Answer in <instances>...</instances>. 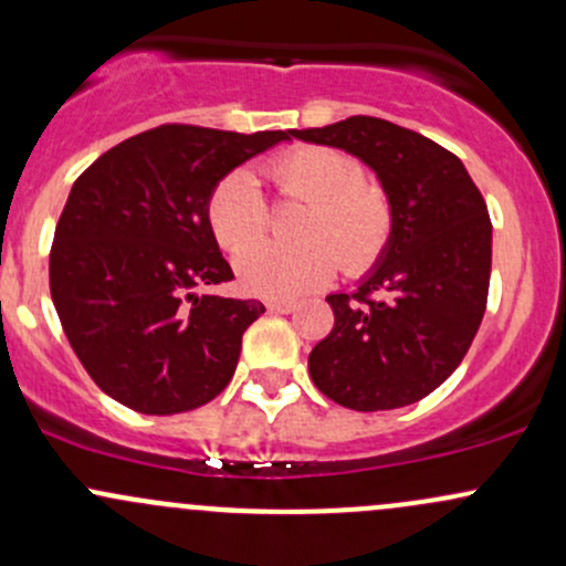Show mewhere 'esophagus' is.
Wrapping results in <instances>:
<instances>
[{"instance_id":"34e87169","label":"esophagus","mask_w":566,"mask_h":566,"mask_svg":"<svg viewBox=\"0 0 566 566\" xmlns=\"http://www.w3.org/2000/svg\"><path fill=\"white\" fill-rule=\"evenodd\" d=\"M265 306H269L271 314H293L295 312L293 301H269Z\"/></svg>"}]
</instances>
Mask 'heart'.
I'll use <instances>...</instances> for the list:
<instances>
[{
	"mask_svg": "<svg viewBox=\"0 0 566 566\" xmlns=\"http://www.w3.org/2000/svg\"><path fill=\"white\" fill-rule=\"evenodd\" d=\"M269 177L287 198L306 201L297 217V244L254 243L269 212L258 179L235 169L214 185L207 226L226 252H239L235 276L250 295L287 301L325 287L338 265L363 273L381 258L392 235V203L378 185L363 179L352 155L303 145L269 164ZM251 248L250 251L245 247Z\"/></svg>",
	"mask_w": 566,
	"mask_h": 566,
	"instance_id": "1",
	"label": "heart"
}]
</instances>
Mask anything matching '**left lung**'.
I'll use <instances>...</instances> for the list:
<instances>
[{"label":"left lung","instance_id":"1","mask_svg":"<svg viewBox=\"0 0 566 566\" xmlns=\"http://www.w3.org/2000/svg\"><path fill=\"white\" fill-rule=\"evenodd\" d=\"M290 139L354 155L392 203V235L357 293L327 295L335 325L308 354L322 395L392 411L457 370L486 312L492 220L454 153L381 117L354 115Z\"/></svg>","mask_w":566,"mask_h":566}]
</instances>
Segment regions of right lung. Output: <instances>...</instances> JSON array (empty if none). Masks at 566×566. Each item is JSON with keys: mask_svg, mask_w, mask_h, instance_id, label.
Here are the masks:
<instances>
[{"mask_svg": "<svg viewBox=\"0 0 566 566\" xmlns=\"http://www.w3.org/2000/svg\"><path fill=\"white\" fill-rule=\"evenodd\" d=\"M290 132L160 126L77 177L55 226L51 295L102 392L150 416L192 411L233 378L260 301L198 295L233 271L207 226L214 185Z\"/></svg>", "mask_w": 566, "mask_h": 566, "instance_id": "1", "label": "right lung"}]
</instances>
